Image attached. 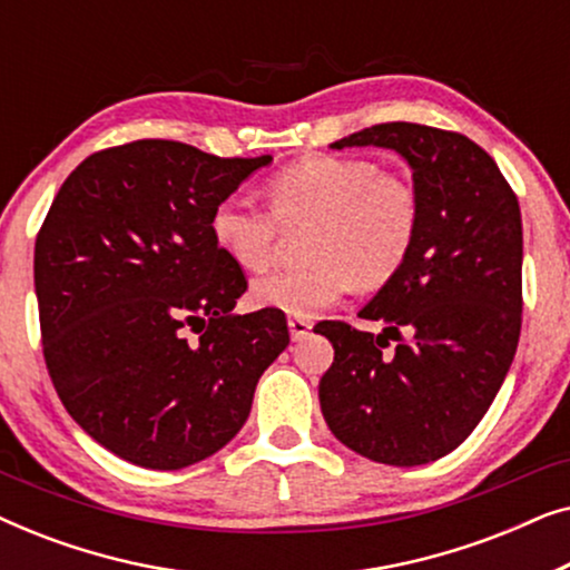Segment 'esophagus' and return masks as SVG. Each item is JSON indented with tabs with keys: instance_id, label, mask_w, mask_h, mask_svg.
Listing matches in <instances>:
<instances>
[{
	"instance_id": "obj_1",
	"label": "esophagus",
	"mask_w": 570,
	"mask_h": 570,
	"mask_svg": "<svg viewBox=\"0 0 570 570\" xmlns=\"http://www.w3.org/2000/svg\"><path fill=\"white\" fill-rule=\"evenodd\" d=\"M311 326H314V322H311V318H301V316L287 318V330H291L293 342H301L303 337H308Z\"/></svg>"
}]
</instances>
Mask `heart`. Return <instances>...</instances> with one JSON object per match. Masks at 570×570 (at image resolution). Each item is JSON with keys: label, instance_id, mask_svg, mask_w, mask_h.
I'll return each instance as SVG.
<instances>
[{"label": "heart", "instance_id": "obj_1", "mask_svg": "<svg viewBox=\"0 0 570 570\" xmlns=\"http://www.w3.org/2000/svg\"><path fill=\"white\" fill-rule=\"evenodd\" d=\"M269 209L225 197L209 215L215 246L240 269L269 264L283 230H298L306 264L272 272L252 285V301L311 318L350 287L386 285L407 264L420 233V197L410 178L371 160L314 155L264 186Z\"/></svg>", "mask_w": 570, "mask_h": 570}]
</instances>
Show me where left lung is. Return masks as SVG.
<instances>
[{"label": "left lung", "mask_w": 570, "mask_h": 570, "mask_svg": "<svg viewBox=\"0 0 570 570\" xmlns=\"http://www.w3.org/2000/svg\"><path fill=\"white\" fill-rule=\"evenodd\" d=\"M386 147L412 168L420 233L400 275L361 311L384 332L324 322L334 347L318 381L330 431L365 459L428 464L493 404L521 332V213L495 160L470 137L392 121L332 142ZM397 347L384 354L387 340Z\"/></svg>", "instance_id": "8db88e82"}]
</instances>
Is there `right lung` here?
<instances>
[{
    "label": "right lung",
    "mask_w": 570,
    "mask_h": 570,
    "mask_svg": "<svg viewBox=\"0 0 570 570\" xmlns=\"http://www.w3.org/2000/svg\"><path fill=\"white\" fill-rule=\"evenodd\" d=\"M269 160L137 139L85 158L46 215V368L75 423L131 464L184 470L220 451L291 342L283 311L233 314L244 269L209 233L217 202Z\"/></svg>",
    "instance_id": "obj_1"
}]
</instances>
